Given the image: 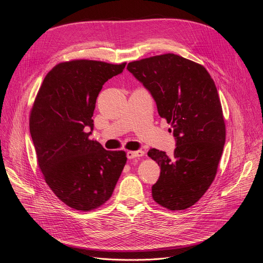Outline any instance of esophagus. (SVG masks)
Masks as SVG:
<instances>
[{"instance_id":"esophagus-1","label":"esophagus","mask_w":263,"mask_h":263,"mask_svg":"<svg viewBox=\"0 0 263 263\" xmlns=\"http://www.w3.org/2000/svg\"><path fill=\"white\" fill-rule=\"evenodd\" d=\"M144 155V152L141 151V149H138V151H129L127 152V157L129 159H133V158H137V157H141Z\"/></svg>"}]
</instances>
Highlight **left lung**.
<instances>
[{
	"mask_svg": "<svg viewBox=\"0 0 263 263\" xmlns=\"http://www.w3.org/2000/svg\"><path fill=\"white\" fill-rule=\"evenodd\" d=\"M127 68L151 92L176 139L172 157L156 148L147 152L161 170L152 197L170 210L190 208L213 182L226 140L214 81L203 65L172 53L132 61Z\"/></svg>",
	"mask_w": 263,
	"mask_h": 263,
	"instance_id": "8db88e82",
	"label": "left lung"
}]
</instances>
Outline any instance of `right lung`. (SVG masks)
I'll use <instances>...</instances> for the list:
<instances>
[{"mask_svg": "<svg viewBox=\"0 0 263 263\" xmlns=\"http://www.w3.org/2000/svg\"><path fill=\"white\" fill-rule=\"evenodd\" d=\"M125 66L86 59L61 62L47 73L31 109L30 134L45 181L76 210L106 203L127 162L124 151H107L88 138L104 83Z\"/></svg>", "mask_w": 263, "mask_h": 263, "instance_id": "1", "label": "right lung"}]
</instances>
